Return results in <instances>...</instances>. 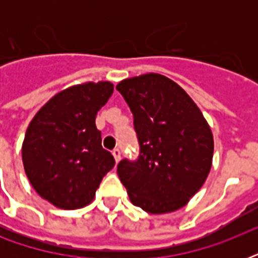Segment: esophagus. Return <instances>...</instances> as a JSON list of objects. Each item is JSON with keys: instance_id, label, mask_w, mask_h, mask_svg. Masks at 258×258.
<instances>
[{"instance_id": "esophagus-1", "label": "esophagus", "mask_w": 258, "mask_h": 258, "mask_svg": "<svg viewBox=\"0 0 258 258\" xmlns=\"http://www.w3.org/2000/svg\"><path fill=\"white\" fill-rule=\"evenodd\" d=\"M112 155H113V158H115V162H116V163L120 161V150L119 149L112 150Z\"/></svg>"}]
</instances>
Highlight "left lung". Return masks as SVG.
Wrapping results in <instances>:
<instances>
[{"label": "left lung", "instance_id": "left-lung-1", "mask_svg": "<svg viewBox=\"0 0 258 258\" xmlns=\"http://www.w3.org/2000/svg\"><path fill=\"white\" fill-rule=\"evenodd\" d=\"M116 89L133 112L141 146L138 161L117 165L130 201L151 214L183 208L212 169L208 121L184 89L163 75L125 79Z\"/></svg>", "mask_w": 258, "mask_h": 258}]
</instances>
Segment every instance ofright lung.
Listing matches in <instances>:
<instances>
[{
	"instance_id": "1",
	"label": "right lung",
	"mask_w": 258,
	"mask_h": 258,
	"mask_svg": "<svg viewBox=\"0 0 258 258\" xmlns=\"http://www.w3.org/2000/svg\"><path fill=\"white\" fill-rule=\"evenodd\" d=\"M112 92L109 82L72 86L46 101L28 125L22 143L25 174L38 196L56 208L74 210L91 204L103 176L115 166L95 124Z\"/></svg>"
}]
</instances>
